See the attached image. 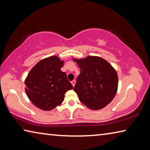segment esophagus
<instances>
[{"label":"esophagus","mask_w":150,"mask_h":150,"mask_svg":"<svg viewBox=\"0 0 150 150\" xmlns=\"http://www.w3.org/2000/svg\"><path fill=\"white\" fill-rule=\"evenodd\" d=\"M71 84L73 85V87H74L75 85V80H73V81H71Z\"/></svg>","instance_id":"obj_1"}]
</instances>
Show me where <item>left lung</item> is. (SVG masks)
Segmentation results:
<instances>
[{"label": "left lung", "instance_id": "1", "mask_svg": "<svg viewBox=\"0 0 150 150\" xmlns=\"http://www.w3.org/2000/svg\"><path fill=\"white\" fill-rule=\"evenodd\" d=\"M81 69L73 90L83 105L93 110L105 108L115 98L118 78L107 61L98 56L73 58Z\"/></svg>", "mask_w": 150, "mask_h": 150}]
</instances>
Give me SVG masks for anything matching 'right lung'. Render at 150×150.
<instances>
[{"label": "right lung", "mask_w": 150, "mask_h": 150, "mask_svg": "<svg viewBox=\"0 0 150 150\" xmlns=\"http://www.w3.org/2000/svg\"><path fill=\"white\" fill-rule=\"evenodd\" d=\"M64 61L56 55L44 58L30 70L25 79V91L33 105L52 110L64 100L65 93L73 89L67 75L61 71Z\"/></svg>", "instance_id": "obj_1"}]
</instances>
